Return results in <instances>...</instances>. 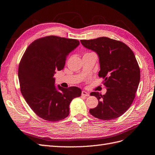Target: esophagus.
<instances>
[{"instance_id": "1", "label": "esophagus", "mask_w": 155, "mask_h": 155, "mask_svg": "<svg viewBox=\"0 0 155 155\" xmlns=\"http://www.w3.org/2000/svg\"><path fill=\"white\" fill-rule=\"evenodd\" d=\"M81 95L83 96H85V97H87V96H89V94L86 92V91H82L81 92Z\"/></svg>"}]
</instances>
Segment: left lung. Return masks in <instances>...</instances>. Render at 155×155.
Returning a JSON list of instances; mask_svg holds the SVG:
<instances>
[{"mask_svg": "<svg viewBox=\"0 0 155 155\" xmlns=\"http://www.w3.org/2000/svg\"><path fill=\"white\" fill-rule=\"evenodd\" d=\"M80 41L84 47L97 54L100 67L98 76L104 78L107 88L104 95L91 93L97 97L98 105L89 112L100 120L118 118L132 104L140 83V68L133 51L122 42L106 37Z\"/></svg>", "mask_w": 155, "mask_h": 155, "instance_id": "8db88e82", "label": "left lung"}]
</instances>
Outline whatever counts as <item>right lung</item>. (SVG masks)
<instances>
[{
    "mask_svg": "<svg viewBox=\"0 0 155 155\" xmlns=\"http://www.w3.org/2000/svg\"><path fill=\"white\" fill-rule=\"evenodd\" d=\"M79 45L76 39L48 36L33 42L22 56L18 70L21 91L32 110L43 120L57 121L67 118L72 100L81 96L80 88L55 86L54 78Z\"/></svg>",
    "mask_w": 155,
    "mask_h": 155,
    "instance_id": "obj_1",
    "label": "right lung"
}]
</instances>
